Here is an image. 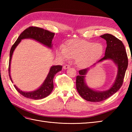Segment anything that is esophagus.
<instances>
[{"mask_svg": "<svg viewBox=\"0 0 132 132\" xmlns=\"http://www.w3.org/2000/svg\"><path fill=\"white\" fill-rule=\"evenodd\" d=\"M63 69H68L69 68H70V66L68 65V64H66V65H64L63 67Z\"/></svg>", "mask_w": 132, "mask_h": 132, "instance_id": "esophagus-1", "label": "esophagus"}]
</instances>
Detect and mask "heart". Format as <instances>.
Segmentation results:
<instances>
[{"instance_id":"heart-1","label":"heart","mask_w":132,"mask_h":132,"mask_svg":"<svg viewBox=\"0 0 132 132\" xmlns=\"http://www.w3.org/2000/svg\"><path fill=\"white\" fill-rule=\"evenodd\" d=\"M103 52L104 48L101 44L79 39H72L66 42L63 48L58 49L56 54L63 61L74 58L78 67L86 69L99 60Z\"/></svg>"}]
</instances>
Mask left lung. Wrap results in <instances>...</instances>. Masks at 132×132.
I'll use <instances>...</instances> for the list:
<instances>
[{
    "instance_id": "8db88e82",
    "label": "left lung",
    "mask_w": 132,
    "mask_h": 132,
    "mask_svg": "<svg viewBox=\"0 0 132 132\" xmlns=\"http://www.w3.org/2000/svg\"><path fill=\"white\" fill-rule=\"evenodd\" d=\"M100 37L104 39L106 43L104 57L91 68L79 71V75H78L76 79V88L80 96L85 100L91 102H102L108 99L119 91L122 85L128 64L127 52L121 41L108 33L100 36ZM108 59L111 60L117 66L118 72L116 79L111 87L106 90H95L86 85L85 75L92 67Z\"/></svg>"
}]
</instances>
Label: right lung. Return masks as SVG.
I'll list each match as a JSON object with an SVG mask.
<instances>
[{"mask_svg": "<svg viewBox=\"0 0 132 132\" xmlns=\"http://www.w3.org/2000/svg\"><path fill=\"white\" fill-rule=\"evenodd\" d=\"M54 35L55 33L50 32L48 31V30L35 27H29L28 28L24 30L20 35L15 44L13 45L12 47H11L10 53L8 71H9V76L11 82L13 83L12 79L10 75L11 59H12L14 50L16 49L17 46L20 43L21 41L22 40H24V39H32V40H34L41 43V44L44 45V46L49 47L50 49H52L53 46L52 41ZM62 66H52L50 69L49 73L47 74L46 79H45L44 82L40 87L36 89V90L26 92L21 91V89L17 87L16 85H14V87H15L16 90L24 97L34 100L42 99L43 98L49 96L51 94L53 89V87H54V86H53V79H54L55 75L59 71L62 70Z\"/></svg>", "mask_w": 132, "mask_h": 132, "instance_id": "right-lung-1", "label": "right lung"}]
</instances>
